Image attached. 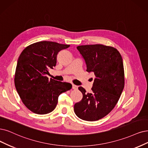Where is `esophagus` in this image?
Returning a JSON list of instances; mask_svg holds the SVG:
<instances>
[{"label": "esophagus", "instance_id": "esophagus-1", "mask_svg": "<svg viewBox=\"0 0 148 148\" xmlns=\"http://www.w3.org/2000/svg\"><path fill=\"white\" fill-rule=\"evenodd\" d=\"M72 88H73V90H77L78 88V86L77 85L73 84V87H72Z\"/></svg>", "mask_w": 148, "mask_h": 148}]
</instances>
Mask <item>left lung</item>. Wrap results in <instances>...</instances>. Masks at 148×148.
Here are the masks:
<instances>
[{
	"label": "left lung",
	"mask_w": 148,
	"mask_h": 148,
	"mask_svg": "<svg viewBox=\"0 0 148 148\" xmlns=\"http://www.w3.org/2000/svg\"><path fill=\"white\" fill-rule=\"evenodd\" d=\"M77 49L85 59L86 71L93 73L95 79L91 93L79 87L83 98L75 103L74 110L85 121H97L113 110L124 89L122 57L116 49L103 45L79 46Z\"/></svg>",
	"instance_id": "1"
}]
</instances>
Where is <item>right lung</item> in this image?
Here are the masks:
<instances>
[{"mask_svg":"<svg viewBox=\"0 0 148 148\" xmlns=\"http://www.w3.org/2000/svg\"><path fill=\"white\" fill-rule=\"evenodd\" d=\"M70 45L40 41L26 47L19 57L14 85L25 106L33 113L45 114L56 108L59 95L71 89V84L46 76L57 63L59 51Z\"/></svg>","mask_w":148,"mask_h":148,"instance_id":"1","label":"right lung"}]
</instances>
